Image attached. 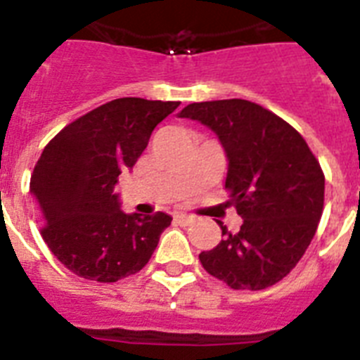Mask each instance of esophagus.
<instances>
[{
    "mask_svg": "<svg viewBox=\"0 0 360 360\" xmlns=\"http://www.w3.org/2000/svg\"><path fill=\"white\" fill-rule=\"evenodd\" d=\"M174 219H176L178 224L184 225V227H186V225H189L191 221H193V216L184 214V212H176V214H174Z\"/></svg>",
    "mask_w": 360,
    "mask_h": 360,
    "instance_id": "obj_1",
    "label": "esophagus"
}]
</instances>
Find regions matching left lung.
I'll use <instances>...</instances> for the list:
<instances>
[{
  "mask_svg": "<svg viewBox=\"0 0 360 360\" xmlns=\"http://www.w3.org/2000/svg\"><path fill=\"white\" fill-rule=\"evenodd\" d=\"M218 136L229 162L225 187L243 218L200 254L209 274L234 290H263L297 265L317 231L324 174L304 139L272 111L243 98L193 103L178 113Z\"/></svg>",
  "mask_w": 360,
  "mask_h": 360,
  "instance_id": "1",
  "label": "left lung"
}]
</instances>
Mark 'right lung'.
I'll return each mask as SVG.
<instances>
[{
    "label": "right lung",
    "mask_w": 360,
    "mask_h": 360,
    "mask_svg": "<svg viewBox=\"0 0 360 360\" xmlns=\"http://www.w3.org/2000/svg\"><path fill=\"white\" fill-rule=\"evenodd\" d=\"M176 108L173 101L115 98L68 124L41 153L30 178L41 234L79 278L115 283L135 274L171 225L165 212L126 214L115 186Z\"/></svg>",
    "instance_id": "obj_1"
}]
</instances>
